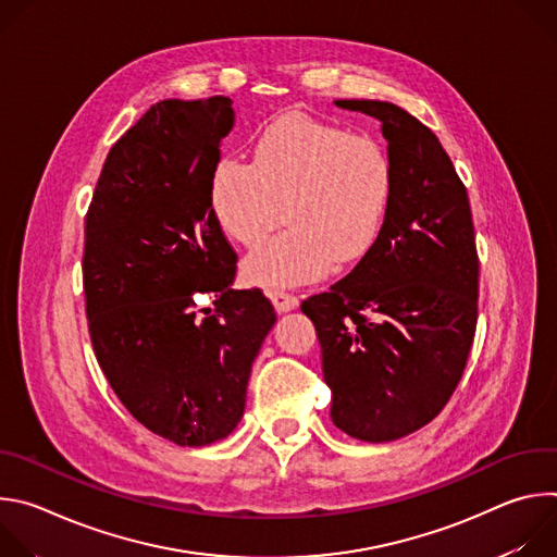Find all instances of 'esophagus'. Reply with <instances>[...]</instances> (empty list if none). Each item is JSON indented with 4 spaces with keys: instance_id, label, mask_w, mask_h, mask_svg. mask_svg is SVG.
<instances>
[{
    "instance_id": "esophagus-1",
    "label": "esophagus",
    "mask_w": 557,
    "mask_h": 557,
    "mask_svg": "<svg viewBox=\"0 0 557 557\" xmlns=\"http://www.w3.org/2000/svg\"><path fill=\"white\" fill-rule=\"evenodd\" d=\"M271 301H273V306H275V310H277V312H288V310L297 308V304H299V299H297L295 295L284 293V290H275V293H271Z\"/></svg>"
}]
</instances>
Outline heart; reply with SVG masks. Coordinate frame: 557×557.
Masks as SVG:
<instances>
[{
    "instance_id": "obj_1",
    "label": "heart",
    "mask_w": 557,
    "mask_h": 557,
    "mask_svg": "<svg viewBox=\"0 0 557 557\" xmlns=\"http://www.w3.org/2000/svg\"><path fill=\"white\" fill-rule=\"evenodd\" d=\"M392 185L389 156L374 138L290 112L260 134L253 163L220 158L211 207L222 231L247 249L267 243L286 209L290 228L245 262L251 282L284 288L366 258L381 233Z\"/></svg>"
}]
</instances>
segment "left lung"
<instances>
[{"mask_svg":"<svg viewBox=\"0 0 557 557\" xmlns=\"http://www.w3.org/2000/svg\"><path fill=\"white\" fill-rule=\"evenodd\" d=\"M381 121L394 185L374 247L301 310L322 346L331 419L387 443L428 425L454 394L479 320L469 198L436 134L404 108L350 99Z\"/></svg>","mask_w":557,"mask_h":557,"instance_id":"1","label":"left lung"}]
</instances>
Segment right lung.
Instances as JSON below:
<instances>
[{"instance_id": "right-lung-1", "label": "right lung", "mask_w": 557, "mask_h": 557, "mask_svg": "<svg viewBox=\"0 0 557 557\" xmlns=\"http://www.w3.org/2000/svg\"><path fill=\"white\" fill-rule=\"evenodd\" d=\"M228 97L151 106L110 149L88 218L84 290L97 361L127 412L181 447L228 436L277 322L260 288L235 290L211 207ZM213 294L216 310H195Z\"/></svg>"}]
</instances>
